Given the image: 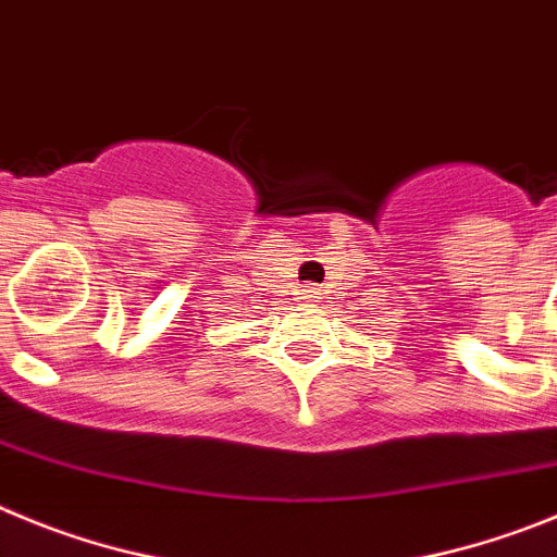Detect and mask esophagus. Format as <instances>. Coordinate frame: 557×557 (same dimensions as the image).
Masks as SVG:
<instances>
[{"label":"esophagus","instance_id":"obj_1","mask_svg":"<svg viewBox=\"0 0 557 557\" xmlns=\"http://www.w3.org/2000/svg\"><path fill=\"white\" fill-rule=\"evenodd\" d=\"M302 299H315V288H302Z\"/></svg>","mask_w":557,"mask_h":557}]
</instances>
